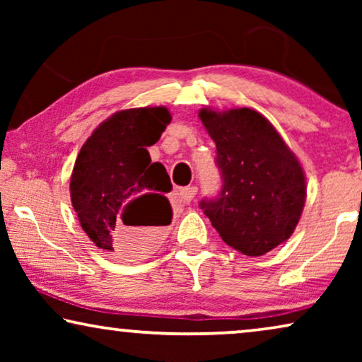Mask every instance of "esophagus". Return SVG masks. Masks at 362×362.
I'll use <instances>...</instances> for the list:
<instances>
[{
	"instance_id": "obj_1",
	"label": "esophagus",
	"mask_w": 362,
	"mask_h": 362,
	"mask_svg": "<svg viewBox=\"0 0 362 362\" xmlns=\"http://www.w3.org/2000/svg\"><path fill=\"white\" fill-rule=\"evenodd\" d=\"M197 192V187L196 186H186V187H181L180 191H177V197H180V201L182 204H189L192 201V197L196 196Z\"/></svg>"
}]
</instances>
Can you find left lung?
Listing matches in <instances>:
<instances>
[{
	"label": "left lung",
	"instance_id": "8db88e82",
	"mask_svg": "<svg viewBox=\"0 0 362 362\" xmlns=\"http://www.w3.org/2000/svg\"><path fill=\"white\" fill-rule=\"evenodd\" d=\"M217 148L222 189L201 201L222 240L244 255H264L293 234L306 199L305 171L274 125L252 108H201Z\"/></svg>",
	"mask_w": 362,
	"mask_h": 362
}]
</instances>
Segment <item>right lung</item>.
<instances>
[{
	"label": "right lung",
	"mask_w": 362,
	"mask_h": 362,
	"mask_svg": "<svg viewBox=\"0 0 362 362\" xmlns=\"http://www.w3.org/2000/svg\"><path fill=\"white\" fill-rule=\"evenodd\" d=\"M171 122L166 107L120 110L98 125L78 151L71 201L78 222L98 249L123 259L151 252L155 235L171 224V182L146 148Z\"/></svg>",
	"instance_id": "add662e5"
}]
</instances>
